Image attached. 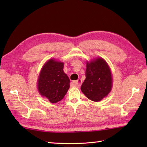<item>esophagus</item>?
I'll use <instances>...</instances> for the list:
<instances>
[{
    "mask_svg": "<svg viewBox=\"0 0 147 147\" xmlns=\"http://www.w3.org/2000/svg\"><path fill=\"white\" fill-rule=\"evenodd\" d=\"M82 83V80L81 79H78L77 81L73 82V85L76 87H80Z\"/></svg>",
    "mask_w": 147,
    "mask_h": 147,
    "instance_id": "1",
    "label": "esophagus"
}]
</instances>
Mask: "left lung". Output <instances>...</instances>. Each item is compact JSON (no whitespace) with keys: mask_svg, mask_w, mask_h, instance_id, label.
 <instances>
[{"mask_svg":"<svg viewBox=\"0 0 147 147\" xmlns=\"http://www.w3.org/2000/svg\"><path fill=\"white\" fill-rule=\"evenodd\" d=\"M86 78L81 90L87 98L98 102L107 96L112 88V74L107 64L98 58L86 64Z\"/></svg>","mask_w":147,"mask_h":147,"instance_id":"1","label":"left lung"}]
</instances>
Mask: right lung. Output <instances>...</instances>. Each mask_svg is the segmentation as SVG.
I'll list each match as a JSON object with an SVG mask.
<instances>
[{"instance_id": "add662e5", "label": "right lung", "mask_w": 147, "mask_h": 147, "mask_svg": "<svg viewBox=\"0 0 147 147\" xmlns=\"http://www.w3.org/2000/svg\"><path fill=\"white\" fill-rule=\"evenodd\" d=\"M63 62L51 59L43 67L38 81L40 94L56 103L64 98L70 86V80L63 71Z\"/></svg>"}]
</instances>
